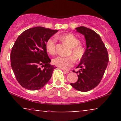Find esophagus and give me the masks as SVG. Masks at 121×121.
Here are the masks:
<instances>
[{
    "instance_id": "34e87169",
    "label": "esophagus",
    "mask_w": 121,
    "mask_h": 121,
    "mask_svg": "<svg viewBox=\"0 0 121 121\" xmlns=\"http://www.w3.org/2000/svg\"><path fill=\"white\" fill-rule=\"evenodd\" d=\"M62 70H63L64 72L65 73H69V70H66V69H62Z\"/></svg>"
}]
</instances>
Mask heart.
Returning a JSON list of instances; mask_svg holds the SVG:
<instances>
[{
    "label": "heart",
    "instance_id": "obj_1",
    "mask_svg": "<svg viewBox=\"0 0 121 121\" xmlns=\"http://www.w3.org/2000/svg\"><path fill=\"white\" fill-rule=\"evenodd\" d=\"M61 40L67 44L71 48L69 55L72 56H58L53 60L54 65L63 69L71 67L76 61L82 59L85 54V48L81 45V41L76 36L71 34H68L60 37ZM46 49L49 53L54 55L56 53V40L55 38H50L46 43Z\"/></svg>",
    "mask_w": 121,
    "mask_h": 121
}]
</instances>
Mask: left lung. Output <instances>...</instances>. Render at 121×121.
<instances>
[{
    "label": "left lung",
    "instance_id": "obj_1",
    "mask_svg": "<svg viewBox=\"0 0 121 121\" xmlns=\"http://www.w3.org/2000/svg\"><path fill=\"white\" fill-rule=\"evenodd\" d=\"M76 29L84 35L86 49L84 57L76 68L80 70L77 72L73 70L78 73V80L70 85L78 91H88L101 82L108 66L109 55L101 37L95 31L85 27Z\"/></svg>",
    "mask_w": 121,
    "mask_h": 121
}]
</instances>
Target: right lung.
<instances>
[{
    "label": "right lung",
    "mask_w": 121,
    "mask_h": 121,
    "mask_svg": "<svg viewBox=\"0 0 121 121\" xmlns=\"http://www.w3.org/2000/svg\"><path fill=\"white\" fill-rule=\"evenodd\" d=\"M57 31L36 27L26 30L17 37L11 52V65L22 86L36 91L49 81L56 68L50 64L46 43Z\"/></svg>",
    "instance_id": "right-lung-1"
}]
</instances>
